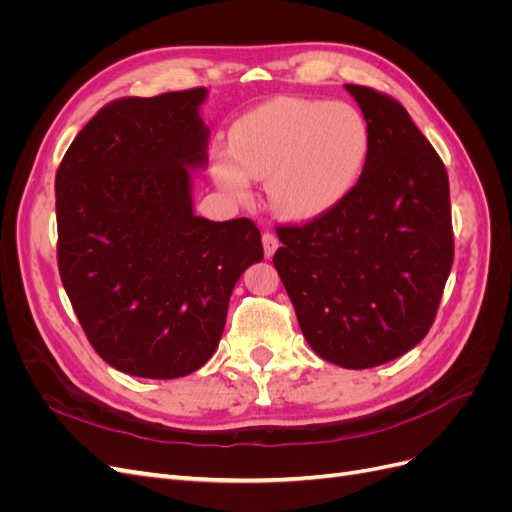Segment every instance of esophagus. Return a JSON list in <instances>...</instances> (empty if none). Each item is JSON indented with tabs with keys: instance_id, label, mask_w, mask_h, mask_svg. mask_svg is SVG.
Returning <instances> with one entry per match:
<instances>
[{
	"instance_id": "34e87169",
	"label": "esophagus",
	"mask_w": 512,
	"mask_h": 512,
	"mask_svg": "<svg viewBox=\"0 0 512 512\" xmlns=\"http://www.w3.org/2000/svg\"><path fill=\"white\" fill-rule=\"evenodd\" d=\"M277 245H280V241H277V237L273 235V232H269V230L262 232V247H265V256L267 258H271L275 254Z\"/></svg>"
}]
</instances>
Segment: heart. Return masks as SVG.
<instances>
[{
  "label": "heart",
  "mask_w": 512,
  "mask_h": 512,
  "mask_svg": "<svg viewBox=\"0 0 512 512\" xmlns=\"http://www.w3.org/2000/svg\"><path fill=\"white\" fill-rule=\"evenodd\" d=\"M367 149V123L350 104L277 98L232 126L230 153L215 158L213 177L237 198L250 179L267 181L277 211L312 218L348 194Z\"/></svg>",
  "instance_id": "heart-1"
}]
</instances>
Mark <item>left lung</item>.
I'll list each match as a JSON object with an SVG mask.
<instances>
[{"label":"left lung","instance_id":"1","mask_svg":"<svg viewBox=\"0 0 512 512\" xmlns=\"http://www.w3.org/2000/svg\"><path fill=\"white\" fill-rule=\"evenodd\" d=\"M367 121L354 188L320 218L280 226L273 256L299 327L324 361L389 363L431 329L453 267L446 168L397 100L346 85Z\"/></svg>","mask_w":512,"mask_h":512}]
</instances>
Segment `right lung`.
<instances>
[{"instance_id":"add662e5","label":"right lung","mask_w":512,"mask_h":512,"mask_svg":"<svg viewBox=\"0 0 512 512\" xmlns=\"http://www.w3.org/2000/svg\"><path fill=\"white\" fill-rule=\"evenodd\" d=\"M207 89L121 98L76 134L55 177L57 265L89 344L136 378L170 380L218 348L228 301L262 260L247 218L194 213Z\"/></svg>"}]
</instances>
